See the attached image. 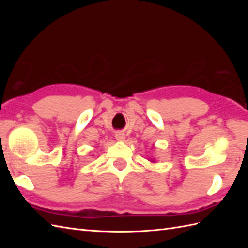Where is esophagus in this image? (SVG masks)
<instances>
[{
	"instance_id": "1",
	"label": "esophagus",
	"mask_w": 248,
	"mask_h": 248,
	"mask_svg": "<svg viewBox=\"0 0 248 248\" xmlns=\"http://www.w3.org/2000/svg\"><path fill=\"white\" fill-rule=\"evenodd\" d=\"M115 138H116V140H119V141H124V139H125V135L123 132H116Z\"/></svg>"
}]
</instances>
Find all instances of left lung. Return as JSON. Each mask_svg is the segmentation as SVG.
<instances>
[{
	"mask_svg": "<svg viewBox=\"0 0 248 248\" xmlns=\"http://www.w3.org/2000/svg\"><path fill=\"white\" fill-rule=\"evenodd\" d=\"M151 162H155V161H151Z\"/></svg>",
	"mask_w": 248,
	"mask_h": 248,
	"instance_id": "obj_1",
	"label": "left lung"
}]
</instances>
